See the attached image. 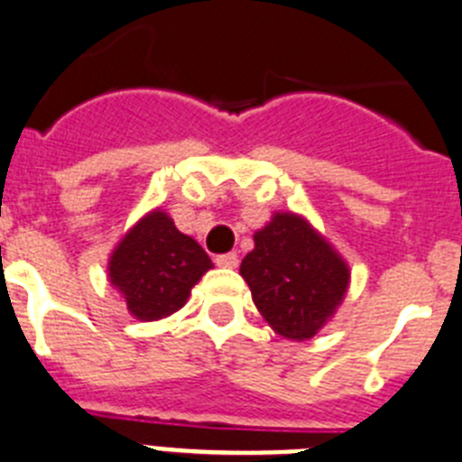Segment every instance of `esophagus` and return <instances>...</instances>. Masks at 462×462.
Listing matches in <instances>:
<instances>
[{
  "label": "esophagus",
  "instance_id": "esophagus-1",
  "mask_svg": "<svg viewBox=\"0 0 462 462\" xmlns=\"http://www.w3.org/2000/svg\"><path fill=\"white\" fill-rule=\"evenodd\" d=\"M217 266H223V269H236L239 264V255L236 253H223V255H217Z\"/></svg>",
  "mask_w": 462,
  "mask_h": 462
}]
</instances>
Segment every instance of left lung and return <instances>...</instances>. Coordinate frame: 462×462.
<instances>
[{"mask_svg":"<svg viewBox=\"0 0 462 462\" xmlns=\"http://www.w3.org/2000/svg\"><path fill=\"white\" fill-rule=\"evenodd\" d=\"M255 248L239 273L253 303L278 335L312 339L335 314L348 290V266L303 217L278 211L255 232Z\"/></svg>","mask_w":462,"mask_h":462,"instance_id":"8db88e82","label":"left lung"}]
</instances>
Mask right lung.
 I'll return each mask as SVG.
<instances>
[{
    "label": "right lung",
    "mask_w": 462,
    "mask_h": 462,
    "mask_svg": "<svg viewBox=\"0 0 462 462\" xmlns=\"http://www.w3.org/2000/svg\"><path fill=\"white\" fill-rule=\"evenodd\" d=\"M211 269L196 239L182 235L166 211L152 209L120 239L109 257V280L139 321L171 317Z\"/></svg>",
    "instance_id": "1"
}]
</instances>
